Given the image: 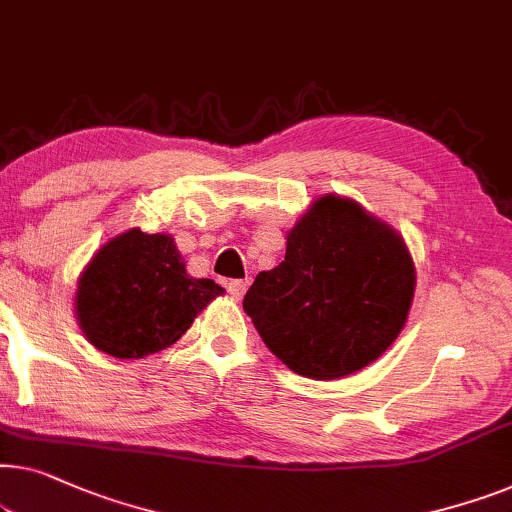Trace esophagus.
<instances>
[{"instance_id":"1","label":"esophagus","mask_w":512,"mask_h":512,"mask_svg":"<svg viewBox=\"0 0 512 512\" xmlns=\"http://www.w3.org/2000/svg\"><path fill=\"white\" fill-rule=\"evenodd\" d=\"M247 288H249L247 279L228 281V293H231V298H235V300H242V295L247 293Z\"/></svg>"}]
</instances>
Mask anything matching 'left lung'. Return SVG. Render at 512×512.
Instances as JSON below:
<instances>
[{
	"label": "left lung",
	"instance_id": "left-lung-1",
	"mask_svg": "<svg viewBox=\"0 0 512 512\" xmlns=\"http://www.w3.org/2000/svg\"><path fill=\"white\" fill-rule=\"evenodd\" d=\"M416 270L404 240L358 203L323 196L261 272L242 307L265 346L295 374L342 379L395 342L409 316Z\"/></svg>",
	"mask_w": 512,
	"mask_h": 512
}]
</instances>
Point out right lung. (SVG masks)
Segmentation results:
<instances>
[{
  "label": "right lung",
  "mask_w": 512,
  "mask_h": 512,
  "mask_svg": "<svg viewBox=\"0 0 512 512\" xmlns=\"http://www.w3.org/2000/svg\"><path fill=\"white\" fill-rule=\"evenodd\" d=\"M224 293L212 279H194L170 235L138 228L96 251L80 274V328L113 358H143L175 344L194 318Z\"/></svg>",
  "instance_id": "1"
}]
</instances>
